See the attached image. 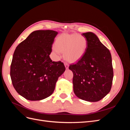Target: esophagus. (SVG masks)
Wrapping results in <instances>:
<instances>
[{
  "label": "esophagus",
  "mask_w": 130,
  "mask_h": 130,
  "mask_svg": "<svg viewBox=\"0 0 130 130\" xmlns=\"http://www.w3.org/2000/svg\"><path fill=\"white\" fill-rule=\"evenodd\" d=\"M64 66L66 67V68L67 69H68V67H69V64L67 62H64Z\"/></svg>",
  "instance_id": "34e87169"
}]
</instances>
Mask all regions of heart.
<instances>
[{"label":"heart","instance_id":"1","mask_svg":"<svg viewBox=\"0 0 130 130\" xmlns=\"http://www.w3.org/2000/svg\"><path fill=\"white\" fill-rule=\"evenodd\" d=\"M53 52L57 55L64 53L65 58L69 61H76L81 58L87 47V39L77 34H64L56 40Z\"/></svg>","mask_w":130,"mask_h":130}]
</instances>
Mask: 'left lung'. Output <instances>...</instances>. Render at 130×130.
I'll list each match as a JSON object with an SVG mask.
<instances>
[{"label": "left lung", "instance_id": "obj_1", "mask_svg": "<svg viewBox=\"0 0 130 130\" xmlns=\"http://www.w3.org/2000/svg\"><path fill=\"white\" fill-rule=\"evenodd\" d=\"M87 41L86 52L69 69L73 73V89L80 99L96 102L111 90L113 69L111 54L96 35L90 32L82 34Z\"/></svg>", "mask_w": 130, "mask_h": 130}]
</instances>
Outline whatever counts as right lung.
I'll return each mask as SVG.
<instances>
[{"mask_svg":"<svg viewBox=\"0 0 130 130\" xmlns=\"http://www.w3.org/2000/svg\"><path fill=\"white\" fill-rule=\"evenodd\" d=\"M58 32L37 30L15 49L10 76L17 92L26 99L37 101L50 96L58 77L65 71L63 63L52 61L49 55Z\"/></svg>","mask_w":130,"mask_h":130,"instance_id":"1","label":"right lung"}]
</instances>
